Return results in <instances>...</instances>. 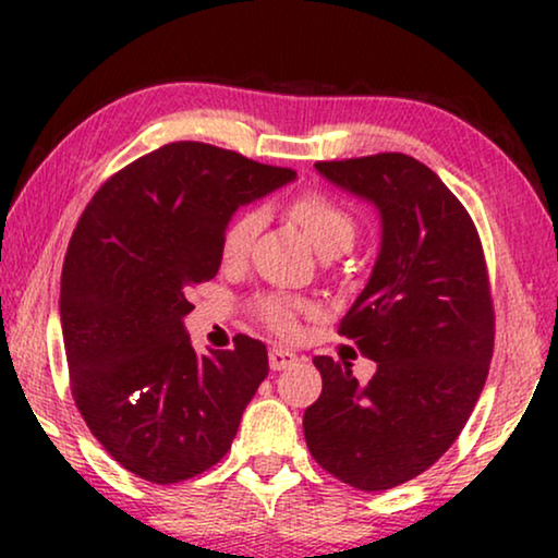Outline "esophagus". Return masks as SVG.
Returning a JSON list of instances; mask_svg holds the SVG:
<instances>
[{"label":"esophagus","instance_id":"1","mask_svg":"<svg viewBox=\"0 0 558 558\" xmlns=\"http://www.w3.org/2000/svg\"><path fill=\"white\" fill-rule=\"evenodd\" d=\"M294 363H296V353H292V350L271 348V353H269V368L271 371H287V368H292Z\"/></svg>","mask_w":558,"mask_h":558}]
</instances>
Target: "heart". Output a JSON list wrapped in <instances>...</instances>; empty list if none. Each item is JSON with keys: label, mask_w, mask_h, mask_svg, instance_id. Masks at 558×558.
<instances>
[{"label": "heart", "mask_w": 558, "mask_h": 558, "mask_svg": "<svg viewBox=\"0 0 558 558\" xmlns=\"http://www.w3.org/2000/svg\"><path fill=\"white\" fill-rule=\"evenodd\" d=\"M292 218L304 228L319 254L338 248H350L355 241V220L338 201L323 193H302L289 205ZM264 226V213L258 208L241 210L220 235V256L226 262H241L248 254L251 241ZM258 319L279 335H294L300 330V317L310 315L312 302L292 294H264L254 302Z\"/></svg>", "instance_id": "heart-1"}]
</instances>
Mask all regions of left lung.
<instances>
[{
  "instance_id": "8db88e82",
  "label": "left lung",
  "mask_w": 558,
  "mask_h": 558,
  "mask_svg": "<svg viewBox=\"0 0 558 558\" xmlns=\"http://www.w3.org/2000/svg\"><path fill=\"white\" fill-rule=\"evenodd\" d=\"M315 167L380 213L376 266L338 330L376 373L361 386L348 361L317 355L323 393L304 411V439L332 477L378 493L429 470L468 424L493 357L490 281L470 213L418 159Z\"/></svg>"
}]
</instances>
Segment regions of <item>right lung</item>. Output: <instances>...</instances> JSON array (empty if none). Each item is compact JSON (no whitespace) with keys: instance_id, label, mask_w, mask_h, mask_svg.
<instances>
[{"instance_id":"add662e5","label":"right lung","mask_w":558,"mask_h":558,"mask_svg":"<svg viewBox=\"0 0 558 558\" xmlns=\"http://www.w3.org/2000/svg\"><path fill=\"white\" fill-rule=\"evenodd\" d=\"M296 178L203 142H172L98 187L68 243L60 323L71 391L106 452L136 477L180 483L223 460L269 376L262 340L197 355L182 319L220 266L239 205Z\"/></svg>"}]
</instances>
